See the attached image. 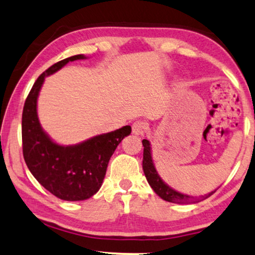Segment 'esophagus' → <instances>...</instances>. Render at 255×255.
Masks as SVG:
<instances>
[{
    "mask_svg": "<svg viewBox=\"0 0 255 255\" xmlns=\"http://www.w3.org/2000/svg\"><path fill=\"white\" fill-rule=\"evenodd\" d=\"M147 128V125L145 122H141V121H136L134 122L133 124H132V132H133L134 134L139 135V134H142L143 132H145Z\"/></svg>",
    "mask_w": 255,
    "mask_h": 255,
    "instance_id": "1",
    "label": "esophagus"
}]
</instances>
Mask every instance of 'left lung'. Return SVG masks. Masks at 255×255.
<instances>
[{"label": "left lung", "instance_id": "obj_1", "mask_svg": "<svg viewBox=\"0 0 255 255\" xmlns=\"http://www.w3.org/2000/svg\"><path fill=\"white\" fill-rule=\"evenodd\" d=\"M142 146H143V158H142V169L145 172V176L147 178V182L150 185V187L154 190L158 197H161L163 200L173 202V204H194V202H199L204 199L208 198L212 195L214 192H210L207 195H202L200 198H193L190 195L179 193L175 190H172L171 187H169L163 180L160 178V176L157 175V171L155 170L153 160H152V154H150V143L148 140L143 139L142 140Z\"/></svg>", "mask_w": 255, "mask_h": 255}]
</instances>
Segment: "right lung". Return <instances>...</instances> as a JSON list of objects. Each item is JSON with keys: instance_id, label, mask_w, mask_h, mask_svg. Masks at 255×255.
I'll use <instances>...</instances> for the list:
<instances>
[{"instance_id": "1", "label": "right lung", "mask_w": 255, "mask_h": 255, "mask_svg": "<svg viewBox=\"0 0 255 255\" xmlns=\"http://www.w3.org/2000/svg\"><path fill=\"white\" fill-rule=\"evenodd\" d=\"M82 58H85L83 55L68 57L40 75L27 95L21 117L23 155L27 168L47 191L66 201L86 200L100 190L110 157L124 136L131 133V127L127 125L79 145L64 147L42 131L36 115V100L45 77L68 62Z\"/></svg>"}]
</instances>
